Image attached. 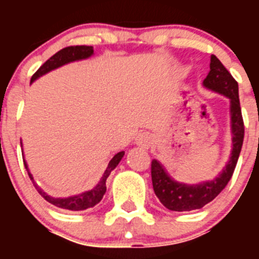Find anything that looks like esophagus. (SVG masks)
I'll use <instances>...</instances> for the list:
<instances>
[{
    "mask_svg": "<svg viewBox=\"0 0 259 259\" xmlns=\"http://www.w3.org/2000/svg\"><path fill=\"white\" fill-rule=\"evenodd\" d=\"M136 144L139 146H148L150 144V136L148 134H140L136 137Z\"/></svg>",
    "mask_w": 259,
    "mask_h": 259,
    "instance_id": "1",
    "label": "esophagus"
}]
</instances>
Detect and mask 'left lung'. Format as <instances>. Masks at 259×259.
<instances>
[{"mask_svg": "<svg viewBox=\"0 0 259 259\" xmlns=\"http://www.w3.org/2000/svg\"><path fill=\"white\" fill-rule=\"evenodd\" d=\"M203 87L212 92L230 98L231 131H232V152L230 161L214 180L200 184L187 185L171 178L157 159L152 161V182L154 193L164 207L172 211H191L201 209L214 200L228 184L236 167L242 141H244V120L239 100V84L228 70L215 56L210 58V71L203 80Z\"/></svg>", "mask_w": 259, "mask_h": 259, "instance_id": "1", "label": "left lung"}]
</instances>
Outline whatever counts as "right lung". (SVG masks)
Here are the masks:
<instances>
[{
    "label": "right lung",
    "mask_w": 259,
    "mask_h": 259,
    "mask_svg": "<svg viewBox=\"0 0 259 259\" xmlns=\"http://www.w3.org/2000/svg\"><path fill=\"white\" fill-rule=\"evenodd\" d=\"M92 54H93V47H87V45H76V47L63 48V49L59 50L58 53H56L54 56L50 57V58L45 62L44 65L41 66V67L36 71L35 74H33V76H32L31 83L32 81H35L36 79H38L40 76H42V75L48 74L49 71L56 70V68L66 65V63H70V62L89 58ZM20 145H22V141H20ZM123 155H124V152H119L114 155L113 159H111V161L109 162V164H107L106 170H105L104 172V176H102L100 183L96 185L95 188L91 189V191L84 192V193H80V194H76V196H71V197H66V198L52 197V196L45 193V192L42 191L37 184H36L35 180H33V176H32L31 172H29L26 161L23 159V162H24V167H26L27 172H28L29 179L32 180V183H33V185H35V188L37 189L38 193H40L41 196L48 201V202H50L52 205H54V206L57 207H61V209L72 210V211H80V210H85V209H89V207H93L95 205H97V203L102 200L105 192H106V179L109 178L110 172H111L116 166H118V163L120 162Z\"/></svg>",
    "instance_id": "1"
}]
</instances>
